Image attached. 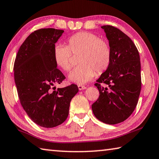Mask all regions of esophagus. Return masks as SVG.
I'll return each instance as SVG.
<instances>
[{
	"label": "esophagus",
	"instance_id": "obj_1",
	"mask_svg": "<svg viewBox=\"0 0 159 159\" xmlns=\"http://www.w3.org/2000/svg\"><path fill=\"white\" fill-rule=\"evenodd\" d=\"M78 89H79L80 91H82V90H84L87 89V87H85V86H82V85H78Z\"/></svg>",
	"mask_w": 159,
	"mask_h": 159
}]
</instances>
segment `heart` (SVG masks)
I'll return each mask as SVG.
<instances>
[{
  "mask_svg": "<svg viewBox=\"0 0 159 159\" xmlns=\"http://www.w3.org/2000/svg\"><path fill=\"white\" fill-rule=\"evenodd\" d=\"M72 53L80 54L81 63L69 74V80L78 84H84L92 80L96 70L102 72L109 67L112 51L107 41L100 39L90 32H79L68 39V46L57 44L54 49V58L57 66L68 71L72 67Z\"/></svg>",
  "mask_w": 159,
  "mask_h": 159,
  "instance_id": "obj_1",
  "label": "heart"
}]
</instances>
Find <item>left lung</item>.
<instances>
[{"instance_id":"left-lung-1","label":"left lung","mask_w":159,"mask_h":159,"mask_svg":"<svg viewBox=\"0 0 159 159\" xmlns=\"http://www.w3.org/2000/svg\"><path fill=\"white\" fill-rule=\"evenodd\" d=\"M109 41L112 58L95 84L98 99L91 105L93 115L107 124H116L131 115L141 90L140 58L135 44L117 28L101 26ZM105 84L107 88L101 87Z\"/></svg>"}]
</instances>
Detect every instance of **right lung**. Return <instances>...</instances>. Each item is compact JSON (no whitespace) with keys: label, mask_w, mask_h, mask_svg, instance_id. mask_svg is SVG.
I'll return each mask as SVG.
<instances>
[{"label":"right lung","mask_w":159,"mask_h":159,"mask_svg":"<svg viewBox=\"0 0 159 159\" xmlns=\"http://www.w3.org/2000/svg\"><path fill=\"white\" fill-rule=\"evenodd\" d=\"M63 33L51 28L33 32L21 45L14 65L21 106L34 123L44 128L66 120L71 99L79 91L76 84L52 89L66 78L54 58L55 43Z\"/></svg>","instance_id":"right-lung-1"}]
</instances>
